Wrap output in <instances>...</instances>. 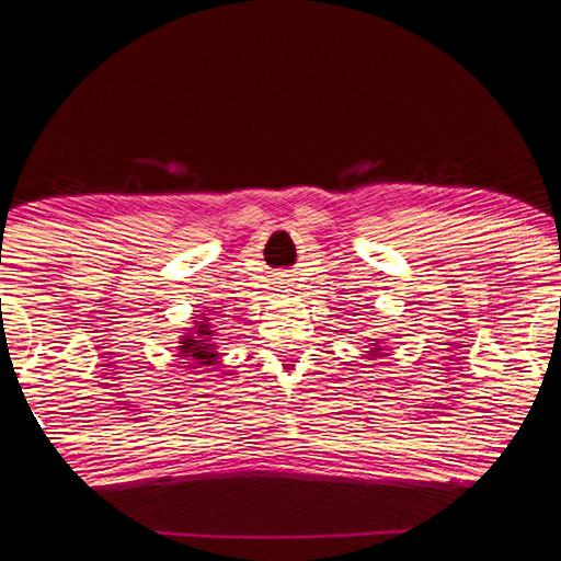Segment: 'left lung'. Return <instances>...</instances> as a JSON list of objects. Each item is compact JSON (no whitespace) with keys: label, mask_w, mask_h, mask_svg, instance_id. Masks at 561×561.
<instances>
[{"label":"left lung","mask_w":561,"mask_h":561,"mask_svg":"<svg viewBox=\"0 0 561 561\" xmlns=\"http://www.w3.org/2000/svg\"><path fill=\"white\" fill-rule=\"evenodd\" d=\"M368 356H381L383 354V339H371V351H366Z\"/></svg>","instance_id":"1"}]
</instances>
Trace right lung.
Listing matches in <instances>:
<instances>
[{
  "mask_svg": "<svg viewBox=\"0 0 561 561\" xmlns=\"http://www.w3.org/2000/svg\"><path fill=\"white\" fill-rule=\"evenodd\" d=\"M201 319L195 321V327L187 331L185 336H180L178 341V356L185 358V364L193 366H215V360L220 358L215 346V327L207 314L203 317H193Z\"/></svg>",
  "mask_w": 561,
  "mask_h": 561,
  "instance_id": "obj_1",
  "label": "right lung"
}]
</instances>
